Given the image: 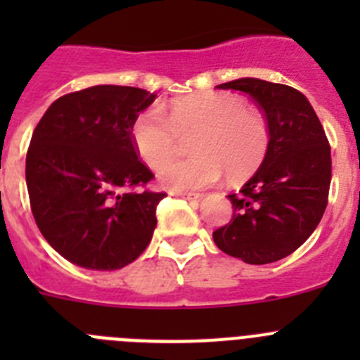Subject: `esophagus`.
<instances>
[{
    "label": "esophagus",
    "mask_w": 360,
    "mask_h": 360,
    "mask_svg": "<svg viewBox=\"0 0 360 360\" xmlns=\"http://www.w3.org/2000/svg\"><path fill=\"white\" fill-rule=\"evenodd\" d=\"M171 195L178 196V198H186V200H200V198H202V195H200V193H186V191H173Z\"/></svg>",
    "instance_id": "34e87169"
}]
</instances>
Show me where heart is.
I'll list each match as a JSON object with an SVG mask.
<instances>
[{"label":"heart","instance_id":"heart-1","mask_svg":"<svg viewBox=\"0 0 360 360\" xmlns=\"http://www.w3.org/2000/svg\"><path fill=\"white\" fill-rule=\"evenodd\" d=\"M193 132L191 152L197 157L164 166L160 182L174 191H196L218 182L224 171L231 176L249 173L263 160L269 129L262 115L245 110L231 94H196L174 98L167 117L149 108L131 126L139 157L157 169L177 152L178 136Z\"/></svg>","mask_w":360,"mask_h":360}]
</instances>
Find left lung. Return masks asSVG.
Here are the masks:
<instances>
[{"label": "left lung", "mask_w": 360, "mask_h": 360, "mask_svg": "<svg viewBox=\"0 0 360 360\" xmlns=\"http://www.w3.org/2000/svg\"><path fill=\"white\" fill-rule=\"evenodd\" d=\"M249 95L265 113L269 146L259 169L229 195L234 214L212 232L219 250L250 265L290 256L316 231L328 203L332 157L316 111L287 84L243 77L216 86Z\"/></svg>", "instance_id": "left-lung-1"}]
</instances>
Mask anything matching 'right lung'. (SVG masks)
<instances>
[{
	"instance_id": "add662e5",
	"label": "right lung",
	"mask_w": 360,
	"mask_h": 360,
	"mask_svg": "<svg viewBox=\"0 0 360 360\" xmlns=\"http://www.w3.org/2000/svg\"><path fill=\"white\" fill-rule=\"evenodd\" d=\"M155 98L133 86H91L57 98L32 133V214L44 240L73 265L122 269L151 241L165 193L139 189L153 173L139 160L131 126Z\"/></svg>"
}]
</instances>
